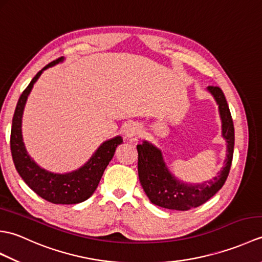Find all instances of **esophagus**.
Here are the masks:
<instances>
[{
	"mask_svg": "<svg viewBox=\"0 0 262 262\" xmlns=\"http://www.w3.org/2000/svg\"><path fill=\"white\" fill-rule=\"evenodd\" d=\"M125 136L127 138H132L136 135H138L141 133V127L138 126L136 122H128V124L125 126Z\"/></svg>",
	"mask_w": 262,
	"mask_h": 262,
	"instance_id": "1",
	"label": "esophagus"
}]
</instances>
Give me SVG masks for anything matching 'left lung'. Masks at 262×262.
Segmentation results:
<instances>
[{"label": "left lung", "instance_id": "left-lung-1", "mask_svg": "<svg viewBox=\"0 0 262 262\" xmlns=\"http://www.w3.org/2000/svg\"><path fill=\"white\" fill-rule=\"evenodd\" d=\"M219 105L222 121V136L226 141L224 166L213 179L202 183H186L178 180L165 164L163 154L152 143L143 141L137 145L138 177L151 203L160 207L188 210L203 205L223 187L231 169L234 151V126L229 104L219 86H207Z\"/></svg>", "mask_w": 262, "mask_h": 262}]
</instances>
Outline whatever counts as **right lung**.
<instances>
[{
	"label": "right lung",
	"instance_id": "1",
	"mask_svg": "<svg viewBox=\"0 0 262 262\" xmlns=\"http://www.w3.org/2000/svg\"><path fill=\"white\" fill-rule=\"evenodd\" d=\"M64 57L46 65L33 77L29 85L22 92L16 103L11 128L10 146L12 159L20 177L38 196L47 202L60 205L79 204L90 198L99 185L103 172L113 159L117 146L122 143L121 136H116L104 141L88 162L74 171L66 173H56L48 171L37 164L27 152L24 138H22V115H24L27 99L42 72L58 63Z\"/></svg>",
	"mask_w": 262,
	"mask_h": 262
}]
</instances>
